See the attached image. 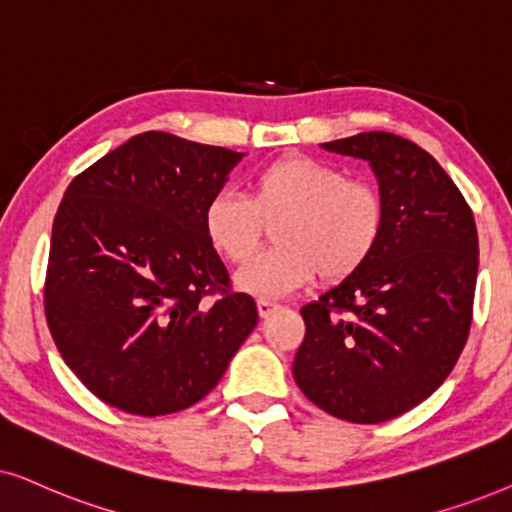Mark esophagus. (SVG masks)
Listing matches in <instances>:
<instances>
[{
    "label": "esophagus",
    "instance_id": "obj_1",
    "mask_svg": "<svg viewBox=\"0 0 512 512\" xmlns=\"http://www.w3.org/2000/svg\"><path fill=\"white\" fill-rule=\"evenodd\" d=\"M276 309H281L276 302H269V299H260L257 302V311H260V318H269Z\"/></svg>",
    "mask_w": 512,
    "mask_h": 512
}]
</instances>
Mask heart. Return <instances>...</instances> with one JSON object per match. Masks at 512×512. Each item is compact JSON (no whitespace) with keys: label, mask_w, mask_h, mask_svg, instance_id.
<instances>
[{"label":"heart","mask_w":512,"mask_h":512,"mask_svg":"<svg viewBox=\"0 0 512 512\" xmlns=\"http://www.w3.org/2000/svg\"><path fill=\"white\" fill-rule=\"evenodd\" d=\"M386 208L377 187L351 180L342 168L288 156L252 175L248 199L217 192L203 210V231L217 255L243 264L257 250L264 224L274 248L236 274V285L257 297H281L311 283L353 274L384 231Z\"/></svg>","instance_id":"1"}]
</instances>
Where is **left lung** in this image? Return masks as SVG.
Wrapping results in <instances>:
<instances>
[{
  "mask_svg": "<svg viewBox=\"0 0 512 512\" xmlns=\"http://www.w3.org/2000/svg\"><path fill=\"white\" fill-rule=\"evenodd\" d=\"M323 149L370 163L386 220L372 255L302 306L292 374L332 417L381 424L426 400L466 346L478 229L452 177L414 142L370 131Z\"/></svg>",
  "mask_w": 512,
  "mask_h": 512,
  "instance_id": "left-lung-1",
  "label": "left lung"
}]
</instances>
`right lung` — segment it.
Wrapping results in <instances>:
<instances>
[{"label":"right lung","mask_w":512,"mask_h":512,"mask_svg":"<svg viewBox=\"0 0 512 512\" xmlns=\"http://www.w3.org/2000/svg\"><path fill=\"white\" fill-rule=\"evenodd\" d=\"M243 156L147 131L67 187L44 311L60 356L102 403L138 417L187 410L255 330V299L231 290L203 231Z\"/></svg>","instance_id":"right-lung-1"}]
</instances>
